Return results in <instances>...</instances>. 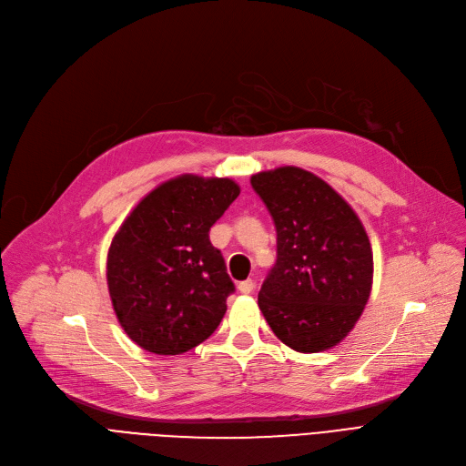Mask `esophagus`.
Instances as JSON below:
<instances>
[{
    "mask_svg": "<svg viewBox=\"0 0 466 466\" xmlns=\"http://www.w3.org/2000/svg\"><path fill=\"white\" fill-rule=\"evenodd\" d=\"M238 289H239V292H243V295H249V292L255 290V281H253V279L241 281V283L238 285Z\"/></svg>",
    "mask_w": 466,
    "mask_h": 466,
    "instance_id": "esophagus-1",
    "label": "esophagus"
}]
</instances>
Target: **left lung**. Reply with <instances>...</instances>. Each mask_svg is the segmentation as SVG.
<instances>
[{
  "instance_id": "8db88e82",
  "label": "left lung",
  "mask_w": 466,
  "mask_h": 466,
  "mask_svg": "<svg viewBox=\"0 0 466 466\" xmlns=\"http://www.w3.org/2000/svg\"><path fill=\"white\" fill-rule=\"evenodd\" d=\"M278 232V260L258 308L290 350L319 353L344 339L369 302L374 257L357 213L321 177L297 166L251 177Z\"/></svg>"
}]
</instances>
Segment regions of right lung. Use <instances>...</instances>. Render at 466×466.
I'll list each match as a JSON object with an SVG mask.
<instances>
[{"label": "right lung", "instance_id": "add662e5", "mask_svg": "<svg viewBox=\"0 0 466 466\" xmlns=\"http://www.w3.org/2000/svg\"><path fill=\"white\" fill-rule=\"evenodd\" d=\"M238 194L228 177L185 174L151 190L120 225L107 287L120 327L139 348L179 355L218 327L234 283L209 228Z\"/></svg>", "mask_w": 466, "mask_h": 466}]
</instances>
